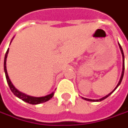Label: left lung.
Listing matches in <instances>:
<instances>
[{"mask_svg":"<svg viewBox=\"0 0 128 128\" xmlns=\"http://www.w3.org/2000/svg\"><path fill=\"white\" fill-rule=\"evenodd\" d=\"M119 47H120V49L121 50V53H122V58H123V63H122V74H121V78L120 79V81L118 82V84H117V86L114 89V90H113L111 92H110V94H108V95H106V96H104V97H103V98H100V99H96V100H94V99H90V98H83V99H84V100H86V101H89V102H101L102 100H104V99H105L108 96H109L110 94H112L113 92H114L115 90L117 89V87H118L120 84V83L122 82V78H123V74H124V70H125V60H124V54H123V51H122V47L120 46V45L119 44Z\"/></svg>","mask_w":128,"mask_h":128,"instance_id":"8db88e82","label":"left lung"}]
</instances>
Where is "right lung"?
<instances>
[{"mask_svg":"<svg viewBox=\"0 0 128 128\" xmlns=\"http://www.w3.org/2000/svg\"><path fill=\"white\" fill-rule=\"evenodd\" d=\"M8 49L6 51V56H5V59H4V70H5V73H6L7 82H8V84L9 87H10V90L12 91V92L17 97L20 98V99H22V101H24V102H26L28 104H34V105H35V104H42V103H44V102H46L47 101H48V100H50V98L54 96V92L51 93L50 94H48L47 96H42V97H34V96H30L26 95V94L22 93V92H20V91H18L13 86V84H12V82L10 81V78L8 77V72H7V69H6V58H7V56H8Z\"/></svg>","mask_w":128,"mask_h":128,"instance_id":"right-lung-1","label":"right lung"}]
</instances>
